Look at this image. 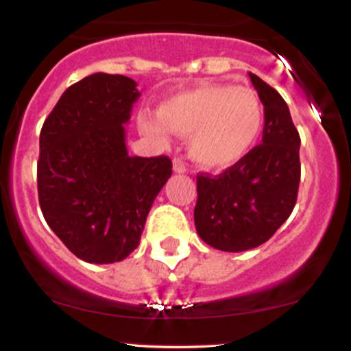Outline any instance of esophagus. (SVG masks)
<instances>
[{"label":"esophagus","instance_id":"34e87169","mask_svg":"<svg viewBox=\"0 0 351 351\" xmlns=\"http://www.w3.org/2000/svg\"><path fill=\"white\" fill-rule=\"evenodd\" d=\"M173 171L175 173H184L186 171V165L181 158H175L173 160Z\"/></svg>","mask_w":351,"mask_h":351}]
</instances>
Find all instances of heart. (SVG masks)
Wrapping results in <instances>:
<instances>
[{"label": "heart", "mask_w": 351, "mask_h": 351, "mask_svg": "<svg viewBox=\"0 0 351 351\" xmlns=\"http://www.w3.org/2000/svg\"><path fill=\"white\" fill-rule=\"evenodd\" d=\"M264 125L263 104L249 87L201 84L165 100L158 117L142 115L143 134L188 135L189 156L206 170L234 167L252 150Z\"/></svg>", "instance_id": "b5f03b06"}]
</instances>
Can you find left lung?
Instances as JSON below:
<instances>
[{
    "mask_svg": "<svg viewBox=\"0 0 351 351\" xmlns=\"http://www.w3.org/2000/svg\"><path fill=\"white\" fill-rule=\"evenodd\" d=\"M264 106L263 142L217 176L198 175L195 226L226 252L264 244L291 216L300 183V136L276 88L249 72Z\"/></svg>",
    "mask_w": 351,
    "mask_h": 351,
    "instance_id": "8db88e82",
    "label": "left lung"
}]
</instances>
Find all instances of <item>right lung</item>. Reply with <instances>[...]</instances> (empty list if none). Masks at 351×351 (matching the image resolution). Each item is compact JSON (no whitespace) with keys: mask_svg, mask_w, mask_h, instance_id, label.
Listing matches in <instances>:
<instances>
[{"mask_svg":"<svg viewBox=\"0 0 351 351\" xmlns=\"http://www.w3.org/2000/svg\"><path fill=\"white\" fill-rule=\"evenodd\" d=\"M134 79L97 72L60 95L39 135L44 219L79 259L120 263L140 244L153 201L171 176L168 156H130L125 123Z\"/></svg>","mask_w":351,"mask_h":351,"instance_id":"1","label":"right lung"}]
</instances>
